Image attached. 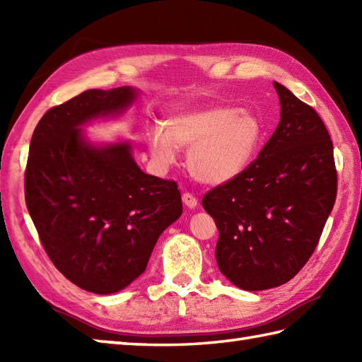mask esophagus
<instances>
[{
    "label": "esophagus",
    "instance_id": "esophagus-1",
    "mask_svg": "<svg viewBox=\"0 0 362 362\" xmlns=\"http://www.w3.org/2000/svg\"><path fill=\"white\" fill-rule=\"evenodd\" d=\"M182 201H183V204L188 206V209H196V206H197V197L193 196L191 193H183Z\"/></svg>",
    "mask_w": 362,
    "mask_h": 362
}]
</instances>
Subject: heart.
I'll use <instances>...</instances> for the list:
<instances>
[{"mask_svg":"<svg viewBox=\"0 0 362 362\" xmlns=\"http://www.w3.org/2000/svg\"><path fill=\"white\" fill-rule=\"evenodd\" d=\"M264 140V124L257 113L236 107H209L174 113L148 134L152 163L160 171L188 151V169L196 180L222 185L247 169Z\"/></svg>","mask_w":362,"mask_h":362,"instance_id":"b5f03b06","label":"heart"}]
</instances>
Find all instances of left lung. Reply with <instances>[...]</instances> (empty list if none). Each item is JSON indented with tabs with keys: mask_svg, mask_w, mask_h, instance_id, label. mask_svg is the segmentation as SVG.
<instances>
[{
	"mask_svg": "<svg viewBox=\"0 0 362 362\" xmlns=\"http://www.w3.org/2000/svg\"><path fill=\"white\" fill-rule=\"evenodd\" d=\"M280 122L252 165L202 199L216 222L219 271L244 291L289 281L313 255L337 191L333 143L317 112L274 82Z\"/></svg>",
	"mask_w": 362,
	"mask_h": 362,
	"instance_id": "left-lung-1",
	"label": "left lung"
}]
</instances>
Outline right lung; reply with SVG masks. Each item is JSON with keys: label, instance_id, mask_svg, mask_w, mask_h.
Masks as SVG:
<instances>
[{"label": "right lung", "instance_id": "1", "mask_svg": "<svg viewBox=\"0 0 362 362\" xmlns=\"http://www.w3.org/2000/svg\"><path fill=\"white\" fill-rule=\"evenodd\" d=\"M135 99L130 87L83 91L46 112L29 146L25 197L40 241L68 280L95 294L138 279L182 214L177 183L144 174L129 141L95 146L81 130Z\"/></svg>", "mask_w": 362, "mask_h": 362}]
</instances>
